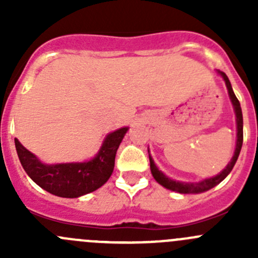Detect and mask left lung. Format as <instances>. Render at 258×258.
Returning <instances> with one entry per match:
<instances>
[{
    "label": "left lung",
    "instance_id": "8db88e82",
    "mask_svg": "<svg viewBox=\"0 0 258 258\" xmlns=\"http://www.w3.org/2000/svg\"><path fill=\"white\" fill-rule=\"evenodd\" d=\"M218 74L222 76V79L225 80L226 87L228 90V95H230L231 102H232L233 108H235V113H236V123H237V141H236V150L235 153H233V157L231 158L230 163L226 166L225 170L222 172L218 173L217 176L211 178H206L201 182H179V181H175V179H171L170 177L165 175L163 172H161L160 170L157 168V166L155 165L153 162L152 157L150 155V151H148V157H150V167H151V173H152L153 178L158 182L160 184H162L165 188L171 189V191H176L178 194H201V192L209 191V189L215 187L216 184L220 183L221 181H223L226 177H227L228 173L232 171L233 166H235L236 161H237L238 155L241 152V147H242V142H243V118H242V110L240 106V101L237 100L236 97L235 92L232 90V86H231L230 80L228 77L226 76L225 72L218 71Z\"/></svg>",
    "mask_w": 258,
    "mask_h": 258
}]
</instances>
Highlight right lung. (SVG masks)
<instances>
[{
  "instance_id": "obj_1",
  "label": "right lung",
  "mask_w": 258,
  "mask_h": 258,
  "mask_svg": "<svg viewBox=\"0 0 258 258\" xmlns=\"http://www.w3.org/2000/svg\"><path fill=\"white\" fill-rule=\"evenodd\" d=\"M127 130L128 127H122L107 135L96 157L87 162L45 165L17 139L15 145L21 165L33 182L54 196L76 199L96 191L111 177L116 152Z\"/></svg>"
}]
</instances>
